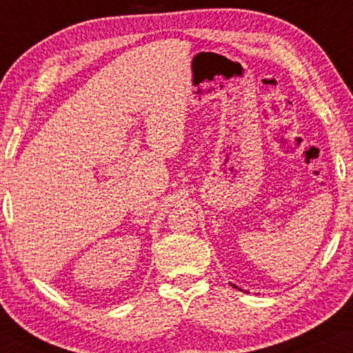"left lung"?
<instances>
[{
	"instance_id": "obj_1",
	"label": "left lung",
	"mask_w": 353,
	"mask_h": 353,
	"mask_svg": "<svg viewBox=\"0 0 353 353\" xmlns=\"http://www.w3.org/2000/svg\"><path fill=\"white\" fill-rule=\"evenodd\" d=\"M233 288H236V286H235V285H233Z\"/></svg>"
}]
</instances>
